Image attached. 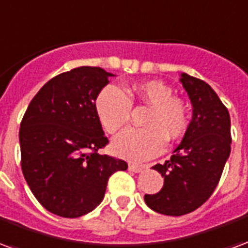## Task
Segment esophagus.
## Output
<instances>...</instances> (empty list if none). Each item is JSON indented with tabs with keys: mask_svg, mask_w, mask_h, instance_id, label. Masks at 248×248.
Wrapping results in <instances>:
<instances>
[{
	"mask_svg": "<svg viewBox=\"0 0 248 248\" xmlns=\"http://www.w3.org/2000/svg\"><path fill=\"white\" fill-rule=\"evenodd\" d=\"M142 166H138V164H129V170H131L134 173H139V172H142Z\"/></svg>",
	"mask_w": 248,
	"mask_h": 248,
	"instance_id": "34e87169",
	"label": "esophagus"
}]
</instances>
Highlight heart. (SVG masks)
<instances>
[{
    "label": "heart",
    "mask_w": 248,
    "mask_h": 248,
    "mask_svg": "<svg viewBox=\"0 0 248 248\" xmlns=\"http://www.w3.org/2000/svg\"><path fill=\"white\" fill-rule=\"evenodd\" d=\"M135 101L150 105L143 119L146 127L119 133L111 148L118 156L142 161L159 155L164 150L166 138L176 139L184 134L188 111L183 101L172 97V89L159 81L137 84L127 94L118 85L109 84L96 98L97 117L108 133H115L129 122L131 104Z\"/></svg>",
    "instance_id": "obj_1"
}]
</instances>
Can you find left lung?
Masks as SVG:
<instances>
[{
  "mask_svg": "<svg viewBox=\"0 0 248 248\" xmlns=\"http://www.w3.org/2000/svg\"><path fill=\"white\" fill-rule=\"evenodd\" d=\"M180 82L189 96L192 119L170 160L152 167L164 177L161 190L144 196L154 212L176 217L212 196L232 151L230 114L217 93L188 73H180Z\"/></svg>",
  "mask_w": 248,
  "mask_h": 248,
  "instance_id": "8db88e82",
  "label": "left lung"
}]
</instances>
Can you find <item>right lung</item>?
<instances>
[{
	"label": "right lung",
	"mask_w": 248,
	"mask_h": 248,
	"mask_svg": "<svg viewBox=\"0 0 248 248\" xmlns=\"http://www.w3.org/2000/svg\"><path fill=\"white\" fill-rule=\"evenodd\" d=\"M113 76L100 67L62 73L42 87L22 119V172L36 200L56 216L78 218L94 210L110 176L127 170L126 161L97 152L108 138L96 98Z\"/></svg>",
	"instance_id": "add662e5"
}]
</instances>
